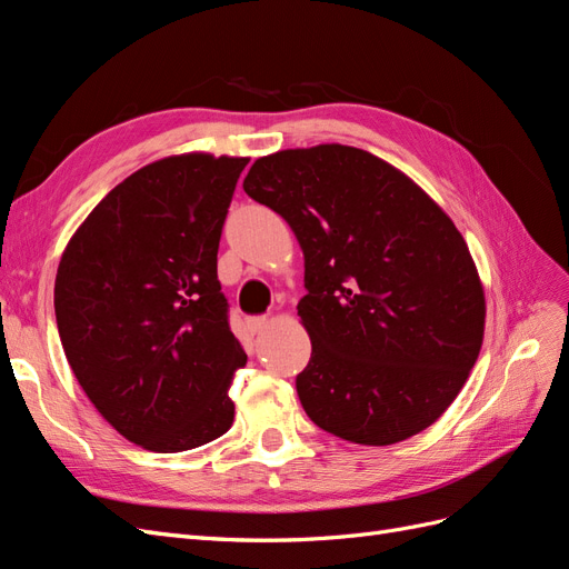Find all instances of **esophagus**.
Returning <instances> with one entry per match:
<instances>
[{"instance_id": "1", "label": "esophagus", "mask_w": 569, "mask_h": 569, "mask_svg": "<svg viewBox=\"0 0 569 569\" xmlns=\"http://www.w3.org/2000/svg\"><path fill=\"white\" fill-rule=\"evenodd\" d=\"M268 327H270V320H268V318H253V320H249V330H251L253 335L266 332Z\"/></svg>"}]
</instances>
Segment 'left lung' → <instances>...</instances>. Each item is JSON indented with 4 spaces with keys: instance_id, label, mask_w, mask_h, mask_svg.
I'll return each mask as SVG.
<instances>
[{
    "instance_id": "1",
    "label": "left lung",
    "mask_w": 569,
    "mask_h": 569,
    "mask_svg": "<svg viewBox=\"0 0 569 569\" xmlns=\"http://www.w3.org/2000/svg\"><path fill=\"white\" fill-rule=\"evenodd\" d=\"M244 192L280 213L303 251L306 416L363 446L435 425L468 382L487 320L453 220L403 170L347 144L256 159Z\"/></svg>"
}]
</instances>
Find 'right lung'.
I'll return each instance as SVG.
<instances>
[{
    "mask_svg": "<svg viewBox=\"0 0 569 569\" xmlns=\"http://www.w3.org/2000/svg\"><path fill=\"white\" fill-rule=\"evenodd\" d=\"M247 157L176 153L116 184L68 239L54 284L63 353L118 435L180 453L232 427L247 366L218 282Z\"/></svg>",
    "mask_w": 569,
    "mask_h": 569,
    "instance_id": "1",
    "label": "right lung"
}]
</instances>
